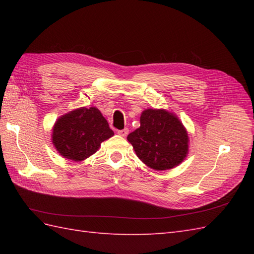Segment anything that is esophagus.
<instances>
[{"instance_id": "esophagus-1", "label": "esophagus", "mask_w": 254, "mask_h": 254, "mask_svg": "<svg viewBox=\"0 0 254 254\" xmlns=\"http://www.w3.org/2000/svg\"><path fill=\"white\" fill-rule=\"evenodd\" d=\"M127 133H128V128H123V130H120V131H118V134L120 136H127Z\"/></svg>"}]
</instances>
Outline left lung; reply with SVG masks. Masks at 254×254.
<instances>
[{
  "instance_id": "obj_1",
  "label": "left lung",
  "mask_w": 254,
  "mask_h": 254,
  "mask_svg": "<svg viewBox=\"0 0 254 254\" xmlns=\"http://www.w3.org/2000/svg\"><path fill=\"white\" fill-rule=\"evenodd\" d=\"M139 126L127 135L137 157L155 170H169L179 166L189 153V135L174 112L145 109Z\"/></svg>"
}]
</instances>
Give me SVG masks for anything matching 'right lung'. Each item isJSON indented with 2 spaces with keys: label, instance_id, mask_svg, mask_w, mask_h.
I'll use <instances>...</instances> for the list:
<instances>
[{
  "label": "right lung",
  "instance_id": "obj_1",
  "mask_svg": "<svg viewBox=\"0 0 254 254\" xmlns=\"http://www.w3.org/2000/svg\"><path fill=\"white\" fill-rule=\"evenodd\" d=\"M113 135L98 108L80 107L58 119L52 127L51 142L62 157L83 161Z\"/></svg>",
  "mask_w": 254,
  "mask_h": 254
}]
</instances>
